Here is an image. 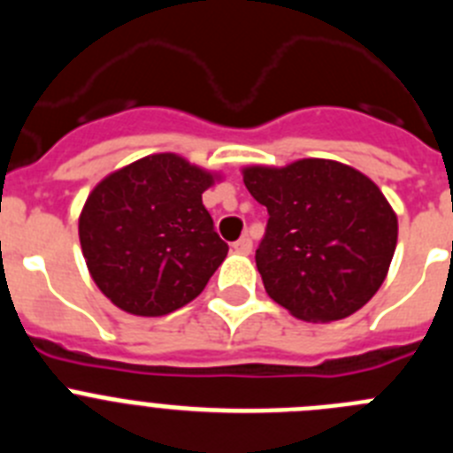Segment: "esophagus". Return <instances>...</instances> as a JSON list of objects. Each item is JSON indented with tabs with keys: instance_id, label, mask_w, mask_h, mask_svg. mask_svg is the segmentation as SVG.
<instances>
[{
	"instance_id": "esophagus-1",
	"label": "esophagus",
	"mask_w": 453,
	"mask_h": 453,
	"mask_svg": "<svg viewBox=\"0 0 453 453\" xmlns=\"http://www.w3.org/2000/svg\"><path fill=\"white\" fill-rule=\"evenodd\" d=\"M234 250L240 251V254H250V251H251V238H250V235H242L240 240H235Z\"/></svg>"
}]
</instances>
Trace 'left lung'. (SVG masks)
Masks as SVG:
<instances>
[{"label": "left lung", "instance_id": "obj_1", "mask_svg": "<svg viewBox=\"0 0 453 453\" xmlns=\"http://www.w3.org/2000/svg\"><path fill=\"white\" fill-rule=\"evenodd\" d=\"M245 186L270 215L256 267L276 303L306 322H334L374 297L397 247V215L365 174L303 158L247 167Z\"/></svg>", "mask_w": 453, "mask_h": 453}]
</instances>
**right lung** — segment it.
<instances>
[{
  "mask_svg": "<svg viewBox=\"0 0 453 453\" xmlns=\"http://www.w3.org/2000/svg\"><path fill=\"white\" fill-rule=\"evenodd\" d=\"M211 183L179 156L154 154L90 192L79 238L92 279L115 306L158 318L206 288L229 251L202 203Z\"/></svg>",
  "mask_w": 453,
  "mask_h": 453,
  "instance_id": "1",
  "label": "right lung"
}]
</instances>
